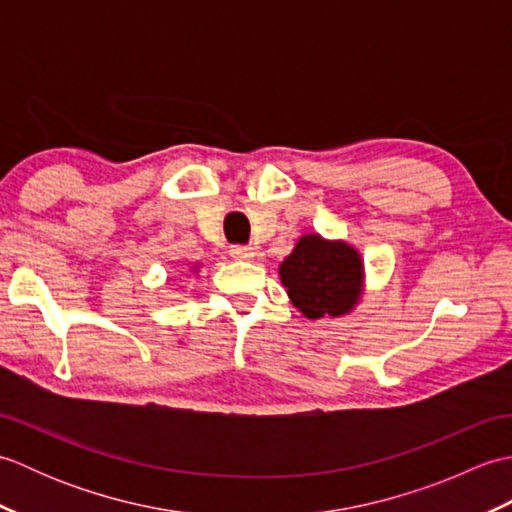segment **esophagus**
Returning a JSON list of instances; mask_svg holds the SVG:
<instances>
[{
	"instance_id": "esophagus-1",
	"label": "esophagus",
	"mask_w": 512,
	"mask_h": 512,
	"mask_svg": "<svg viewBox=\"0 0 512 512\" xmlns=\"http://www.w3.org/2000/svg\"><path fill=\"white\" fill-rule=\"evenodd\" d=\"M228 253H231V257H235V259H250L255 255V250H253V246H246V244H233Z\"/></svg>"
}]
</instances>
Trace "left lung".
Segmentation results:
<instances>
[{"instance_id": "obj_1", "label": "left lung", "mask_w": 512, "mask_h": 512, "mask_svg": "<svg viewBox=\"0 0 512 512\" xmlns=\"http://www.w3.org/2000/svg\"><path fill=\"white\" fill-rule=\"evenodd\" d=\"M279 275L288 297L308 319L339 317L358 299L363 264L347 244L306 235L281 264Z\"/></svg>"}]
</instances>
